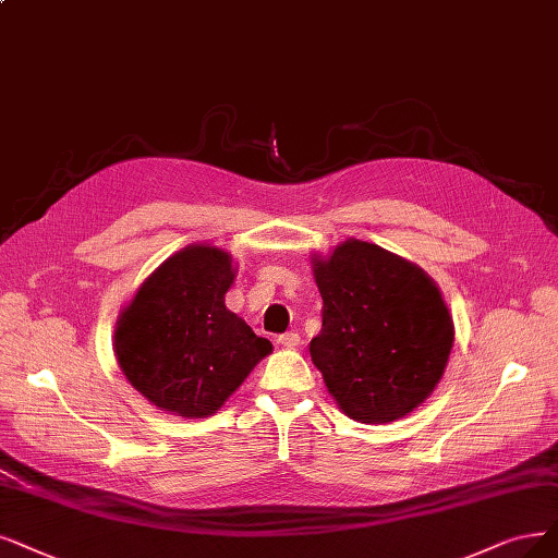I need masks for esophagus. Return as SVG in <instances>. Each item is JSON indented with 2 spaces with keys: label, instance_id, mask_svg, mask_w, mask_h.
Listing matches in <instances>:
<instances>
[{
  "label": "esophagus",
  "instance_id": "1",
  "mask_svg": "<svg viewBox=\"0 0 558 558\" xmlns=\"http://www.w3.org/2000/svg\"><path fill=\"white\" fill-rule=\"evenodd\" d=\"M278 344H282L284 349H294V347H299L301 344V336L299 333H282V336H278Z\"/></svg>",
  "mask_w": 558,
  "mask_h": 558
}]
</instances>
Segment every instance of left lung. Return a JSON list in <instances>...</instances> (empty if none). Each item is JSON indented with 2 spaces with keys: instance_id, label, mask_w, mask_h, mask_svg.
I'll use <instances>...</instances> for the list:
<instances>
[{
  "instance_id": "obj_1",
  "label": "left lung",
  "mask_w": 558,
  "mask_h": 558,
  "mask_svg": "<svg viewBox=\"0 0 558 558\" xmlns=\"http://www.w3.org/2000/svg\"><path fill=\"white\" fill-rule=\"evenodd\" d=\"M324 301L313 363L342 414L393 423L421 407L444 377L456 326L421 266L377 243L347 239L311 255Z\"/></svg>"
}]
</instances>
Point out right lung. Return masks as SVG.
<instances>
[{
    "label": "right lung",
    "instance_id": "right-lung-1",
    "mask_svg": "<svg viewBox=\"0 0 558 558\" xmlns=\"http://www.w3.org/2000/svg\"><path fill=\"white\" fill-rule=\"evenodd\" d=\"M234 278L230 253L191 243L144 278L121 307L114 356L149 404L183 418L214 416L274 352L271 342L227 311Z\"/></svg>",
    "mask_w": 558,
    "mask_h": 558
}]
</instances>
